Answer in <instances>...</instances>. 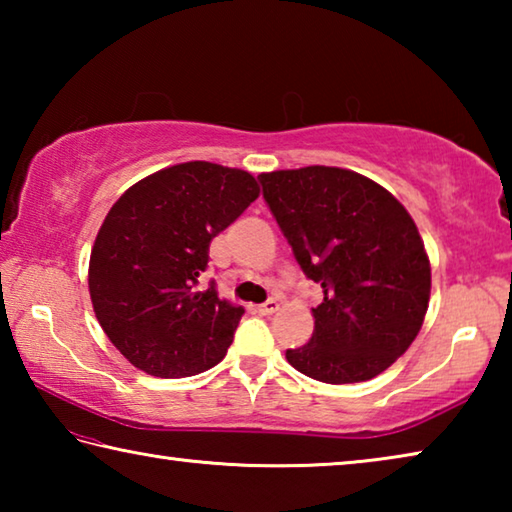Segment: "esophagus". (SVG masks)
<instances>
[{"label": "esophagus", "mask_w": 512, "mask_h": 512, "mask_svg": "<svg viewBox=\"0 0 512 512\" xmlns=\"http://www.w3.org/2000/svg\"><path fill=\"white\" fill-rule=\"evenodd\" d=\"M277 309H280V302H277L275 298H268V300L264 302V305H259V307H257L259 314H264V316H271V314H275Z\"/></svg>", "instance_id": "1"}]
</instances>
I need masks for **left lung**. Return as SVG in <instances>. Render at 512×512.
I'll use <instances>...</instances> for the list:
<instances>
[{
  "mask_svg": "<svg viewBox=\"0 0 512 512\" xmlns=\"http://www.w3.org/2000/svg\"><path fill=\"white\" fill-rule=\"evenodd\" d=\"M257 180L302 273L323 289L314 334L287 361L325 384L377 377L409 350L429 307L431 266L411 214L381 185L339 167Z\"/></svg>",
  "mask_w": 512,
  "mask_h": 512,
  "instance_id": "8db88e82",
  "label": "left lung"
}]
</instances>
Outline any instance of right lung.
<instances>
[{
    "label": "right lung",
    "instance_id": "1",
    "mask_svg": "<svg viewBox=\"0 0 512 512\" xmlns=\"http://www.w3.org/2000/svg\"><path fill=\"white\" fill-rule=\"evenodd\" d=\"M259 196L248 171L185 162L146 176L110 207L90 255L99 325L135 368L192 377L228 352L244 309L201 289L210 241Z\"/></svg>",
    "mask_w": 512,
    "mask_h": 512
}]
</instances>
